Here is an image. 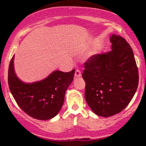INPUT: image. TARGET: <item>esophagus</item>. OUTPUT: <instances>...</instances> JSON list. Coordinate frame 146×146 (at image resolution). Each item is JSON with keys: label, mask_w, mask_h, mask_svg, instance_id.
Wrapping results in <instances>:
<instances>
[{"label": "esophagus", "mask_w": 146, "mask_h": 146, "mask_svg": "<svg viewBox=\"0 0 146 146\" xmlns=\"http://www.w3.org/2000/svg\"><path fill=\"white\" fill-rule=\"evenodd\" d=\"M81 75H82V73H81V71H80V70H79V69L75 70V76L76 77V78H79V77H80Z\"/></svg>", "instance_id": "34e87169"}]
</instances>
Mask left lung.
Here are the masks:
<instances>
[{
	"mask_svg": "<svg viewBox=\"0 0 146 146\" xmlns=\"http://www.w3.org/2000/svg\"><path fill=\"white\" fill-rule=\"evenodd\" d=\"M112 50L90 57L84 64L85 99L101 117L123 110L133 98L139 84L138 68L131 46L123 38L110 37Z\"/></svg>",
	"mask_w": 146,
	"mask_h": 146,
	"instance_id": "left-lung-1",
	"label": "left lung"
}]
</instances>
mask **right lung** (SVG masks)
<instances>
[{"mask_svg": "<svg viewBox=\"0 0 146 146\" xmlns=\"http://www.w3.org/2000/svg\"><path fill=\"white\" fill-rule=\"evenodd\" d=\"M14 57L8 70V84L17 104L25 113L36 119L47 120L54 117L62 106L75 69L66 73L55 71L42 81L26 84L15 74Z\"/></svg>", "mask_w": 146, "mask_h": 146, "instance_id": "add662e5", "label": "right lung"}]
</instances>
